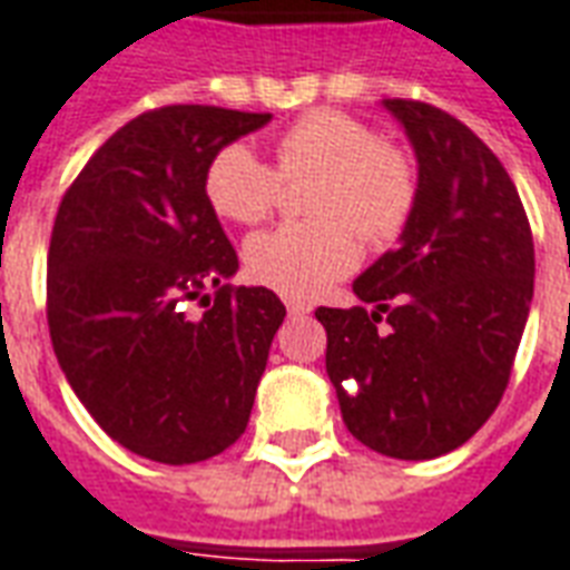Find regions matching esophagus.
<instances>
[{
  "instance_id": "esophagus-1",
  "label": "esophagus",
  "mask_w": 570,
  "mask_h": 570,
  "mask_svg": "<svg viewBox=\"0 0 570 570\" xmlns=\"http://www.w3.org/2000/svg\"><path fill=\"white\" fill-rule=\"evenodd\" d=\"M286 311H289L293 317H305V314H311L314 307L307 305V302H302V298H286Z\"/></svg>"
}]
</instances>
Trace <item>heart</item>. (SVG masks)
I'll use <instances>...</instances> for the list:
<instances>
[{"label": "heart", "mask_w": 570, "mask_h": 570, "mask_svg": "<svg viewBox=\"0 0 570 570\" xmlns=\"http://www.w3.org/2000/svg\"><path fill=\"white\" fill-rule=\"evenodd\" d=\"M274 166L250 147L229 145L210 159V208L256 226L281 205L284 180L320 175L311 210L320 220L284 223L253 235L244 250L256 284L289 298H311L356 268L360 238L392 242L416 202V171L404 150L381 141L371 126L341 111H311L274 145Z\"/></svg>", "instance_id": "heart-1"}]
</instances>
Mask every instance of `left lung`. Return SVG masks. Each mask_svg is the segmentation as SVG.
Segmentation results:
<instances>
[{
	"label": "left lung",
	"instance_id": "8db88e82",
	"mask_svg": "<svg viewBox=\"0 0 570 570\" xmlns=\"http://www.w3.org/2000/svg\"><path fill=\"white\" fill-rule=\"evenodd\" d=\"M383 108L414 145V210L399 247L353 281L375 311L317 307V320L350 435L420 462L465 444L499 407L532 305L534 244L513 180L465 124L414 99Z\"/></svg>",
	"mask_w": 570,
	"mask_h": 570
}]
</instances>
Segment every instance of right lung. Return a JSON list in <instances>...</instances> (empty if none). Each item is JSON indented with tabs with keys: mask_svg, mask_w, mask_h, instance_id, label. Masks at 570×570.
<instances>
[{
	"mask_svg": "<svg viewBox=\"0 0 570 570\" xmlns=\"http://www.w3.org/2000/svg\"><path fill=\"white\" fill-rule=\"evenodd\" d=\"M268 120L214 105L138 114L90 156L53 220L48 326L62 374L117 444L163 465L244 435L286 317L272 289L226 284L238 253L205 193L210 159Z\"/></svg>",
	"mask_w": 570,
	"mask_h": 570,
	"instance_id": "1",
	"label": "right lung"
}]
</instances>
